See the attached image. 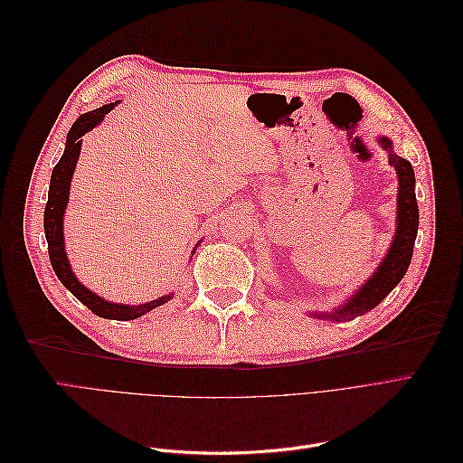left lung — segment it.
I'll return each instance as SVG.
<instances>
[{
    "instance_id": "8db88e82",
    "label": "left lung",
    "mask_w": 463,
    "mask_h": 463,
    "mask_svg": "<svg viewBox=\"0 0 463 463\" xmlns=\"http://www.w3.org/2000/svg\"><path fill=\"white\" fill-rule=\"evenodd\" d=\"M378 145L388 150L390 165L396 167L398 174V216H396V233L392 237L388 253L378 264V269L373 276L363 284L357 291L352 293V298L330 313H311L317 318H330V320H347L359 315H365L381 303L388 293L394 289L400 279L410 269L413 245L419 228V208L415 199V174L411 164L400 158L392 150V141L388 137H378Z\"/></svg>"
}]
</instances>
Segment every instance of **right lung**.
Segmentation results:
<instances>
[{"mask_svg":"<svg viewBox=\"0 0 463 463\" xmlns=\"http://www.w3.org/2000/svg\"><path fill=\"white\" fill-rule=\"evenodd\" d=\"M116 104L118 102H111L102 108L87 111V114L79 116V119L73 123V128L69 129L63 156L60 158L58 164H55L53 172H52V179H50L48 203L44 208V233H46V241H48L50 262H52V269H53L55 276L60 278V282L69 291H71L82 305H87L94 315L102 317V318L133 320V318L143 317L148 311L156 309V307L170 301L174 298V293L170 291L167 296H162L158 299L141 303V305H123V303L106 301L100 296L92 293L87 286H82L79 282L77 276L71 270V264H69V260H67L65 240H63V214H65L67 201H69V189H71L73 172H75V165H77L79 154H80V143H82L80 137L89 133L90 129H94L96 125L104 119L108 111L114 109ZM194 249H197V245H194ZM194 249H193V253H194Z\"/></svg>","mask_w":463,"mask_h":463,"instance_id":"add662e5","label":"right lung"}]
</instances>
